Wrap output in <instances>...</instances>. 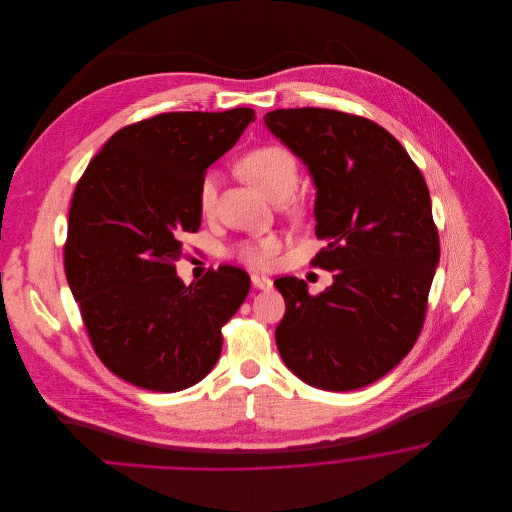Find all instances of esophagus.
<instances>
[{"label": "esophagus", "instance_id": "1", "mask_svg": "<svg viewBox=\"0 0 512 512\" xmlns=\"http://www.w3.org/2000/svg\"><path fill=\"white\" fill-rule=\"evenodd\" d=\"M251 284H253V288L265 290V292L272 288V280L267 278V276H259V274H253V276H251Z\"/></svg>", "mask_w": 512, "mask_h": 512}]
</instances>
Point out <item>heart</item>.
I'll return each mask as SVG.
<instances>
[{
  "label": "heart",
  "instance_id": "b5f03b06",
  "mask_svg": "<svg viewBox=\"0 0 512 512\" xmlns=\"http://www.w3.org/2000/svg\"><path fill=\"white\" fill-rule=\"evenodd\" d=\"M238 172L259 194L272 203H284L297 190L299 171L292 153L284 147H259L238 163ZM219 182L215 174H207L199 186V207L203 213H211L217 203ZM276 238L240 245V257L253 267H267L278 251Z\"/></svg>",
  "mask_w": 512,
  "mask_h": 512
}]
</instances>
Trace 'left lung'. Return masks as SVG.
I'll return each instance as SVG.
<instances>
[{
  "mask_svg": "<svg viewBox=\"0 0 512 512\" xmlns=\"http://www.w3.org/2000/svg\"><path fill=\"white\" fill-rule=\"evenodd\" d=\"M265 126L313 178V265L334 282L311 295L293 276L274 280L286 315L276 326L284 365L305 384L357 390L413 349L439 263L426 182L388 130L332 109H276Z\"/></svg>",
  "mask_w": 512,
  "mask_h": 512,
  "instance_id": "8db88e82",
  "label": "left lung"
}]
</instances>
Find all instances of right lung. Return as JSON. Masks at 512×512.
Returning a JSON list of instances; mask_svg holds the SVG:
<instances>
[{
	"mask_svg": "<svg viewBox=\"0 0 512 512\" xmlns=\"http://www.w3.org/2000/svg\"><path fill=\"white\" fill-rule=\"evenodd\" d=\"M255 111L163 113L115 132L74 190L65 274L101 363L144 390H186L217 365L222 326L251 280L219 267L186 286L174 268L201 224L205 171Z\"/></svg>",
	"mask_w": 512,
	"mask_h": 512,
	"instance_id": "obj_1",
	"label": "right lung"
}]
</instances>
